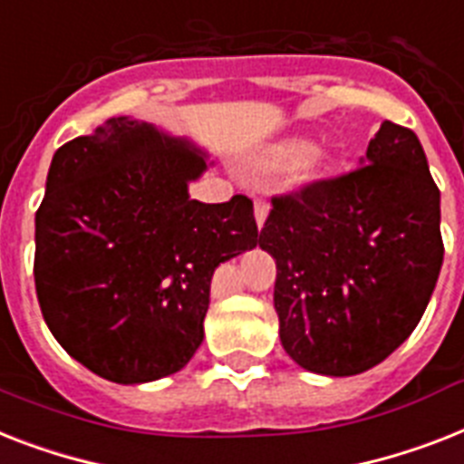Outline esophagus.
Segmentation results:
<instances>
[{"instance_id":"esophagus-1","label":"esophagus","mask_w":464,"mask_h":464,"mask_svg":"<svg viewBox=\"0 0 464 464\" xmlns=\"http://www.w3.org/2000/svg\"><path fill=\"white\" fill-rule=\"evenodd\" d=\"M266 217H269V205H266L265 199H255V221H257L259 231L265 228Z\"/></svg>"}]
</instances>
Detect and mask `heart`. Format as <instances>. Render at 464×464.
<instances>
[{
  "label": "heart",
  "mask_w": 464,
  "mask_h": 464,
  "mask_svg": "<svg viewBox=\"0 0 464 464\" xmlns=\"http://www.w3.org/2000/svg\"><path fill=\"white\" fill-rule=\"evenodd\" d=\"M310 140H304V138H281L276 142H269L265 145L259 152L252 154V167L257 169H284L291 167L295 161H300L304 154L310 152Z\"/></svg>",
  "instance_id": "heart-1"
}]
</instances>
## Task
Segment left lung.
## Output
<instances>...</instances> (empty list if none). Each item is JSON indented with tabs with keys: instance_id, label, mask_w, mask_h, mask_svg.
Listing matches in <instances>:
<instances>
[{
	"instance_id": "8db88e82",
	"label": "left lung",
	"mask_w": 464,
	"mask_h": 464,
	"mask_svg": "<svg viewBox=\"0 0 464 464\" xmlns=\"http://www.w3.org/2000/svg\"><path fill=\"white\" fill-rule=\"evenodd\" d=\"M259 247L276 259L293 362L324 376L383 362L420 324L443 265L440 193L420 138L383 121L357 169L274 198Z\"/></svg>"
}]
</instances>
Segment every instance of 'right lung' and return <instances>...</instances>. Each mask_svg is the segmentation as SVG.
I'll return each instance as SVG.
<instances>
[{"label": "right lung", "mask_w": 464, "mask_h": 464, "mask_svg": "<svg viewBox=\"0 0 464 464\" xmlns=\"http://www.w3.org/2000/svg\"><path fill=\"white\" fill-rule=\"evenodd\" d=\"M209 154L114 116L59 147L35 214V291L52 336L114 383L176 374L205 338L214 269L252 250V202L190 199Z\"/></svg>", "instance_id": "1"}]
</instances>
